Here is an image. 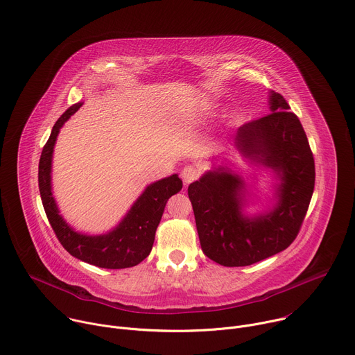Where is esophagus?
<instances>
[{
  "label": "esophagus",
  "instance_id": "esophagus-1",
  "mask_svg": "<svg viewBox=\"0 0 355 355\" xmlns=\"http://www.w3.org/2000/svg\"><path fill=\"white\" fill-rule=\"evenodd\" d=\"M199 175H200V172H199V169L196 168L194 165H187V166H184V168L182 169V172H180V178H182V180H183L186 184L194 182L196 179L199 178Z\"/></svg>",
  "mask_w": 355,
  "mask_h": 355
}]
</instances>
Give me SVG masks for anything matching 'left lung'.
<instances>
[{"label":"left lung","mask_w":355,"mask_h":355,"mask_svg":"<svg viewBox=\"0 0 355 355\" xmlns=\"http://www.w3.org/2000/svg\"><path fill=\"white\" fill-rule=\"evenodd\" d=\"M269 105L270 114L237 130L234 145L279 178L275 207L247 217L245 183L227 166L206 172L187 189L202 250L223 266L252 265L286 250L311 200L316 172L306 132L279 93L270 92Z\"/></svg>","instance_id":"1"}]
</instances>
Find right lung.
I'll return each instance as SVG.
<instances>
[{"instance_id":"add662e5","label":"right lung","mask_w":355,"mask_h":355,"mask_svg":"<svg viewBox=\"0 0 355 355\" xmlns=\"http://www.w3.org/2000/svg\"><path fill=\"white\" fill-rule=\"evenodd\" d=\"M80 107L82 103L73 104L62 114L42 149L37 173L42 205L59 243L70 255L98 268H131L149 255L165 206L173 194L182 190L183 183L178 175H172L149 184L123 221L107 234L87 235L74 231L59 214V209L52 196L51 171L58 134L63 124Z\"/></svg>"}]
</instances>
